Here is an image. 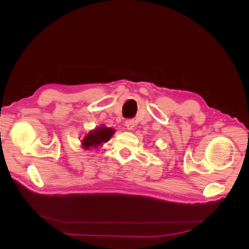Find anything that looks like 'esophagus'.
<instances>
[{
	"mask_svg": "<svg viewBox=\"0 0 249 249\" xmlns=\"http://www.w3.org/2000/svg\"><path fill=\"white\" fill-rule=\"evenodd\" d=\"M125 126L127 130H133L134 126H135V122L133 119H127L125 122Z\"/></svg>",
	"mask_w": 249,
	"mask_h": 249,
	"instance_id": "34e87169",
	"label": "esophagus"
}]
</instances>
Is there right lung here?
<instances>
[{
    "label": "right lung",
    "mask_w": 249,
    "mask_h": 249,
    "mask_svg": "<svg viewBox=\"0 0 249 249\" xmlns=\"http://www.w3.org/2000/svg\"><path fill=\"white\" fill-rule=\"evenodd\" d=\"M113 134H114V129H110V127L102 125L99 129H95L94 131L86 135L82 142L83 147L85 149H88L90 147H97L102 143L109 141Z\"/></svg>",
    "instance_id": "1"
}]
</instances>
